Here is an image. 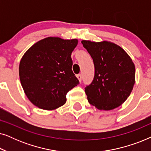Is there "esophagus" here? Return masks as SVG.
I'll return each instance as SVG.
<instances>
[{"instance_id":"34e87169","label":"esophagus","mask_w":151,"mask_h":151,"mask_svg":"<svg viewBox=\"0 0 151 151\" xmlns=\"http://www.w3.org/2000/svg\"><path fill=\"white\" fill-rule=\"evenodd\" d=\"M76 77H77L78 80H79V82H81V81H82V76L80 75V74H78V75H77V76H76Z\"/></svg>"}]
</instances>
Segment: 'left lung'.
Wrapping results in <instances>:
<instances>
[{
	"mask_svg": "<svg viewBox=\"0 0 151 151\" xmlns=\"http://www.w3.org/2000/svg\"><path fill=\"white\" fill-rule=\"evenodd\" d=\"M93 60L95 76L85 88L90 104L99 110L111 111L127 100L135 82V67L129 54L109 41L82 40Z\"/></svg>",
	"mask_w": 151,
	"mask_h": 151,
	"instance_id": "1",
	"label": "left lung"
}]
</instances>
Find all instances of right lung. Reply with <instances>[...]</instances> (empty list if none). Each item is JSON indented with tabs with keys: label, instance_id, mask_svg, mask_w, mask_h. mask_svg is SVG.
I'll use <instances>...</instances> for the list:
<instances>
[{
	"label": "right lung",
	"instance_id": "add662e5",
	"mask_svg": "<svg viewBox=\"0 0 151 151\" xmlns=\"http://www.w3.org/2000/svg\"><path fill=\"white\" fill-rule=\"evenodd\" d=\"M78 39L47 37L33 45L20 60L19 76L31 102L51 111L66 103L67 92L79 84L72 71L71 53Z\"/></svg>",
	"mask_w": 151,
	"mask_h": 151
}]
</instances>
